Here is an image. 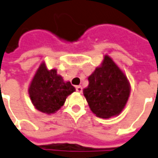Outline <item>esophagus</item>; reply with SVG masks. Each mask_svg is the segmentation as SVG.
I'll return each mask as SVG.
<instances>
[{
  "label": "esophagus",
  "instance_id": "1",
  "mask_svg": "<svg viewBox=\"0 0 158 158\" xmlns=\"http://www.w3.org/2000/svg\"><path fill=\"white\" fill-rule=\"evenodd\" d=\"M76 90H77V92L81 93V92H82V87H81V86H76Z\"/></svg>",
  "mask_w": 158,
  "mask_h": 158
}]
</instances>
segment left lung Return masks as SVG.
<instances>
[{
  "label": "left lung",
  "instance_id": "8db88e82",
  "mask_svg": "<svg viewBox=\"0 0 158 158\" xmlns=\"http://www.w3.org/2000/svg\"><path fill=\"white\" fill-rule=\"evenodd\" d=\"M83 95L91 111L100 118L116 117L123 111L131 92L125 73L109 56L88 77Z\"/></svg>",
  "mask_w": 158,
  "mask_h": 158
}]
</instances>
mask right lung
<instances>
[{
  "mask_svg": "<svg viewBox=\"0 0 158 158\" xmlns=\"http://www.w3.org/2000/svg\"><path fill=\"white\" fill-rule=\"evenodd\" d=\"M75 91L70 81H65L56 69H48L43 61L31 81L28 94L36 110L51 115L61 108L66 97Z\"/></svg>",
  "mask_w": 158,
  "mask_h": 158,
  "instance_id": "add662e5",
  "label": "right lung"
}]
</instances>
